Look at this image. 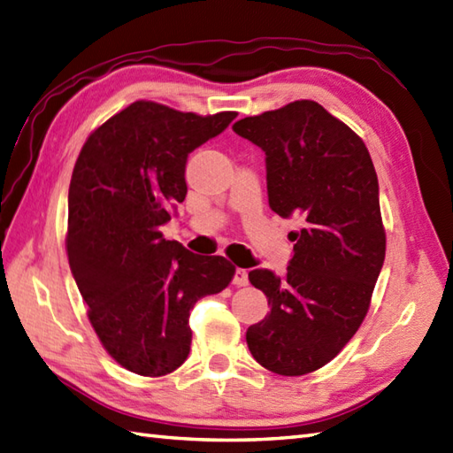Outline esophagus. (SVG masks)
Wrapping results in <instances>:
<instances>
[{
  "instance_id": "1",
  "label": "esophagus",
  "mask_w": 453,
  "mask_h": 453,
  "mask_svg": "<svg viewBox=\"0 0 453 453\" xmlns=\"http://www.w3.org/2000/svg\"><path fill=\"white\" fill-rule=\"evenodd\" d=\"M233 283H234L236 287H246V285L250 283V280H248V271H246V269H236V271H234Z\"/></svg>"
}]
</instances>
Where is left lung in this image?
<instances>
[{
  "instance_id": "obj_1",
  "label": "left lung",
  "mask_w": 453,
  "mask_h": 453,
  "mask_svg": "<svg viewBox=\"0 0 453 453\" xmlns=\"http://www.w3.org/2000/svg\"><path fill=\"white\" fill-rule=\"evenodd\" d=\"M234 132L261 147L269 207L298 217L283 277L248 273L269 314L250 326L257 363L280 376L310 374L334 360L366 318L386 257L378 176L353 129L314 100L238 119Z\"/></svg>"
}]
</instances>
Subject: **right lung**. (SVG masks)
<instances>
[{"mask_svg":"<svg viewBox=\"0 0 453 453\" xmlns=\"http://www.w3.org/2000/svg\"><path fill=\"white\" fill-rule=\"evenodd\" d=\"M236 112L199 116L135 100L98 126L69 184L65 250L106 353L139 376L184 365L189 310L226 288L236 267L165 240L160 226L188 194L186 163Z\"/></svg>","mask_w":453,"mask_h":453,"instance_id":"right-lung-1","label":"right lung"}]
</instances>
